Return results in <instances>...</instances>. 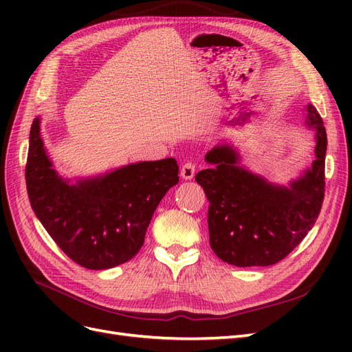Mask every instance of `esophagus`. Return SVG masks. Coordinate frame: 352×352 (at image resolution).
Wrapping results in <instances>:
<instances>
[{
	"mask_svg": "<svg viewBox=\"0 0 352 352\" xmlns=\"http://www.w3.org/2000/svg\"><path fill=\"white\" fill-rule=\"evenodd\" d=\"M180 176H182L185 180H190L194 176H195V164L194 163H185L182 166V168H180Z\"/></svg>",
	"mask_w": 352,
	"mask_h": 352,
	"instance_id": "esophagus-1",
	"label": "esophagus"
}]
</instances>
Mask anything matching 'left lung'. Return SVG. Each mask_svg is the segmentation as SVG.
Returning <instances> with one entry per match:
<instances>
[{
	"label": "left lung",
	"mask_w": 352,
	"mask_h": 352,
	"mask_svg": "<svg viewBox=\"0 0 352 352\" xmlns=\"http://www.w3.org/2000/svg\"><path fill=\"white\" fill-rule=\"evenodd\" d=\"M305 123L316 131V160L289 188L239 167V155L229 145L207 153L212 167L201 170L195 180L210 202V245L220 260L238 267L276 264L314 226L324 199L327 136L311 104Z\"/></svg>",
	"instance_id": "8db88e82"
}]
</instances>
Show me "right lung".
Masks as SVG:
<instances>
[{
  "label": "right lung",
  "instance_id": "obj_1",
  "mask_svg": "<svg viewBox=\"0 0 352 352\" xmlns=\"http://www.w3.org/2000/svg\"><path fill=\"white\" fill-rule=\"evenodd\" d=\"M177 173L176 160L166 158L70 185L52 168L39 119L30 127L25 173L30 207L61 251L85 269H111L135 257Z\"/></svg>",
  "mask_w": 352,
  "mask_h": 352
}]
</instances>
